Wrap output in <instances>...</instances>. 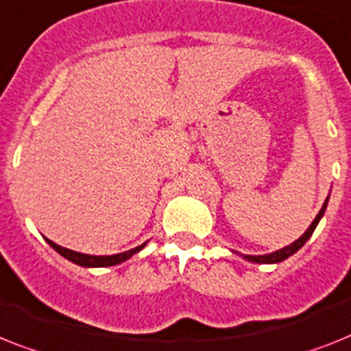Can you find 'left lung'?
I'll list each match as a JSON object with an SVG mask.
<instances>
[{"label":"left lung","mask_w":351,"mask_h":351,"mask_svg":"<svg viewBox=\"0 0 351 351\" xmlns=\"http://www.w3.org/2000/svg\"><path fill=\"white\" fill-rule=\"evenodd\" d=\"M326 204H328V198H326V202H324L323 209L319 210V215L315 216V220L312 221V225H310L308 229H306V232H304L299 240H295L294 243H290L289 247H285V249L281 250H276V252H272V254H265V256H245V258L249 259V261H252V263H279V261H283V259L290 258L292 254H295L301 247H303L306 241H308V238L312 236V232L315 230V227H317L319 220L323 218L324 215V209H326Z\"/></svg>","instance_id":"left-lung-1"}]
</instances>
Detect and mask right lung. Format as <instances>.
I'll use <instances>...</instances> for the list:
<instances>
[{
    "label": "right lung",
    "instance_id": "obj_1",
    "mask_svg": "<svg viewBox=\"0 0 351 351\" xmlns=\"http://www.w3.org/2000/svg\"><path fill=\"white\" fill-rule=\"evenodd\" d=\"M48 245L52 247V249H56L57 252L61 256H64L66 259H70L72 263L75 265H81V267H113V265H119L122 263V261H126V259H130L131 256L136 254L138 250L144 249V245H141V247H135V249L131 250H126V252H121V254H113V256H90V254H81V252H75V250H70V249H64V247H61V245L53 243V241H50L47 238Z\"/></svg>",
    "mask_w": 351,
    "mask_h": 351
}]
</instances>
